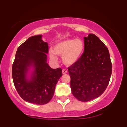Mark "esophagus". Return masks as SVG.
I'll use <instances>...</instances> for the list:
<instances>
[{"label": "esophagus", "mask_w": 127, "mask_h": 127, "mask_svg": "<svg viewBox=\"0 0 127 127\" xmlns=\"http://www.w3.org/2000/svg\"><path fill=\"white\" fill-rule=\"evenodd\" d=\"M62 73H63V74H64H64H66L67 73V70L66 69H63Z\"/></svg>", "instance_id": "1"}]
</instances>
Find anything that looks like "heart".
<instances>
[{"instance_id": "heart-1", "label": "heart", "mask_w": 127, "mask_h": 127, "mask_svg": "<svg viewBox=\"0 0 127 127\" xmlns=\"http://www.w3.org/2000/svg\"><path fill=\"white\" fill-rule=\"evenodd\" d=\"M84 49V43L81 39H67L57 43L53 47V51L49 52V57L57 62L56 54L62 57L63 62L67 65L76 63L81 58Z\"/></svg>"}]
</instances>
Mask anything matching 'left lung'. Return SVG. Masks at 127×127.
Returning a JSON list of instances; mask_svg holds the SVG:
<instances>
[{"label":"left lung","instance_id":"left-lung-1","mask_svg":"<svg viewBox=\"0 0 127 127\" xmlns=\"http://www.w3.org/2000/svg\"><path fill=\"white\" fill-rule=\"evenodd\" d=\"M84 39V53L68 70L73 95L85 102L104 93L110 81L112 65L108 49L97 36L89 34Z\"/></svg>","mask_w":127,"mask_h":127}]
</instances>
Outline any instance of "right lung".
I'll use <instances>...</instances> for the list:
<instances>
[{
	"instance_id": "1",
	"label": "right lung",
	"mask_w": 127,
	"mask_h": 127,
	"mask_svg": "<svg viewBox=\"0 0 127 127\" xmlns=\"http://www.w3.org/2000/svg\"><path fill=\"white\" fill-rule=\"evenodd\" d=\"M48 45L42 35L29 37L18 48L12 76L16 90L26 101L42 105L53 97L62 69L48 64Z\"/></svg>"
}]
</instances>
